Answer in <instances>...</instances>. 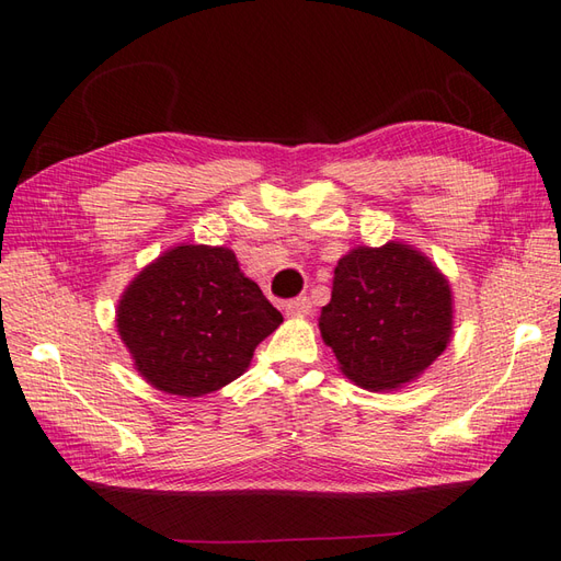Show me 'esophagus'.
Masks as SVG:
<instances>
[{
	"mask_svg": "<svg viewBox=\"0 0 561 561\" xmlns=\"http://www.w3.org/2000/svg\"><path fill=\"white\" fill-rule=\"evenodd\" d=\"M312 312V302H309V297H295V300L285 302V314L288 317H307Z\"/></svg>",
	"mask_w": 561,
	"mask_h": 561,
	"instance_id": "esophagus-1",
	"label": "esophagus"
}]
</instances>
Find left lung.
I'll use <instances>...</instances> for the list:
<instances>
[{
  "label": "left lung",
  "mask_w": 561,
  "mask_h": 561,
  "mask_svg": "<svg viewBox=\"0 0 561 561\" xmlns=\"http://www.w3.org/2000/svg\"><path fill=\"white\" fill-rule=\"evenodd\" d=\"M319 329L347 379L369 391L398 389L451 341L449 280L408 244L357 247L333 271Z\"/></svg>",
  "instance_id": "obj_1"
}]
</instances>
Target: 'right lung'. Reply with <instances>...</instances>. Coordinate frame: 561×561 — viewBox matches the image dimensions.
<instances>
[{"label": "right lung", "instance_id": "obj_1", "mask_svg": "<svg viewBox=\"0 0 561 561\" xmlns=\"http://www.w3.org/2000/svg\"><path fill=\"white\" fill-rule=\"evenodd\" d=\"M280 321L228 247L168 249L117 305V331L139 375L158 391L186 398L242 377Z\"/></svg>", "mask_w": 561, "mask_h": 561}]
</instances>
